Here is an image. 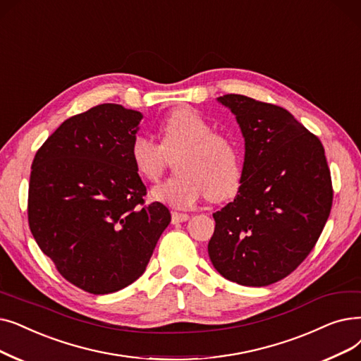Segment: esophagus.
<instances>
[{"label":"esophagus","instance_id":"obj_1","mask_svg":"<svg viewBox=\"0 0 361 361\" xmlns=\"http://www.w3.org/2000/svg\"><path fill=\"white\" fill-rule=\"evenodd\" d=\"M190 218L189 214L184 212H172V224H178V223H184L187 219Z\"/></svg>","mask_w":361,"mask_h":361}]
</instances>
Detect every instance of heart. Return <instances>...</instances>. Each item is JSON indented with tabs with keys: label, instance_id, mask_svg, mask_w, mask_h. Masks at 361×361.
Returning a JSON list of instances; mask_svg holds the SVG:
<instances>
[{
	"label": "heart",
	"instance_id": "1",
	"mask_svg": "<svg viewBox=\"0 0 361 361\" xmlns=\"http://www.w3.org/2000/svg\"><path fill=\"white\" fill-rule=\"evenodd\" d=\"M162 146L146 135H135L130 159L137 174L146 181H158L172 158L177 177L154 187V202L185 209L203 197L219 202L238 192L242 178L239 152L230 138L214 133L212 123L193 109H177L159 122Z\"/></svg>",
	"mask_w": 361,
	"mask_h": 361
}]
</instances>
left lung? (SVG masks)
<instances>
[{"label": "left lung", "mask_w": 361, "mask_h": 361, "mask_svg": "<svg viewBox=\"0 0 361 361\" xmlns=\"http://www.w3.org/2000/svg\"><path fill=\"white\" fill-rule=\"evenodd\" d=\"M245 138L238 196L212 214L208 254L215 270L243 286H269L314 247L332 208L324 149L283 107L240 94L216 99Z\"/></svg>", "instance_id": "left-lung-1"}]
</instances>
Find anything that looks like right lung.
I'll return each mask as SVG.
<instances>
[{
    "instance_id": "1",
    "label": "right lung",
    "mask_w": 361,
    "mask_h": 361,
    "mask_svg": "<svg viewBox=\"0 0 361 361\" xmlns=\"http://www.w3.org/2000/svg\"><path fill=\"white\" fill-rule=\"evenodd\" d=\"M143 114L104 103L66 119L37 152L29 227L72 285L94 295L121 290L147 267L171 223L130 159Z\"/></svg>"
}]
</instances>
